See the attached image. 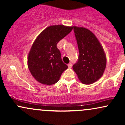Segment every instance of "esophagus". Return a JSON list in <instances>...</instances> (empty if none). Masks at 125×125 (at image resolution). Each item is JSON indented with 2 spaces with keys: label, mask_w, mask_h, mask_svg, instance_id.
I'll use <instances>...</instances> for the list:
<instances>
[{
  "label": "esophagus",
  "mask_w": 125,
  "mask_h": 125,
  "mask_svg": "<svg viewBox=\"0 0 125 125\" xmlns=\"http://www.w3.org/2000/svg\"><path fill=\"white\" fill-rule=\"evenodd\" d=\"M67 66H68L69 68H71L72 66V64L71 63H69L68 64H67Z\"/></svg>",
  "instance_id": "1"
}]
</instances>
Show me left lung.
Returning <instances> with one entry per match:
<instances>
[{
  "instance_id": "obj_1",
  "label": "left lung",
  "mask_w": 125,
  "mask_h": 125,
  "mask_svg": "<svg viewBox=\"0 0 125 125\" xmlns=\"http://www.w3.org/2000/svg\"><path fill=\"white\" fill-rule=\"evenodd\" d=\"M78 46V61L73 69L79 81L85 84L95 82L102 76L106 66V56L102 46L91 31L73 27Z\"/></svg>"
}]
</instances>
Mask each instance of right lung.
<instances>
[{
  "mask_svg": "<svg viewBox=\"0 0 125 125\" xmlns=\"http://www.w3.org/2000/svg\"><path fill=\"white\" fill-rule=\"evenodd\" d=\"M72 29V26H50L36 39L29 53L28 66L31 75L39 83L47 85L56 83L67 69L57 44Z\"/></svg>",
  "mask_w": 125,
  "mask_h": 125,
  "instance_id": "right-lung-1",
  "label": "right lung"
}]
</instances>
